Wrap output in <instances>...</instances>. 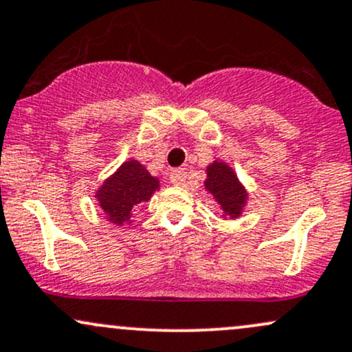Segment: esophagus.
<instances>
[{
	"instance_id": "1",
	"label": "esophagus",
	"mask_w": 352,
	"mask_h": 352,
	"mask_svg": "<svg viewBox=\"0 0 352 352\" xmlns=\"http://www.w3.org/2000/svg\"><path fill=\"white\" fill-rule=\"evenodd\" d=\"M169 177H171V183L175 186H183L186 183V177H188V171H186V168L173 169Z\"/></svg>"
}]
</instances>
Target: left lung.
I'll return each mask as SVG.
<instances>
[{
    "instance_id": "obj_1",
    "label": "left lung",
    "mask_w": 352,
    "mask_h": 352,
    "mask_svg": "<svg viewBox=\"0 0 352 352\" xmlns=\"http://www.w3.org/2000/svg\"><path fill=\"white\" fill-rule=\"evenodd\" d=\"M206 173H208V179L204 181L206 189L221 206L224 216L237 219L245 208L249 194L239 181L234 169L224 161H214L206 169Z\"/></svg>"
}]
</instances>
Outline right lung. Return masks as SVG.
Returning <instances> with one entry per match:
<instances>
[{
	"label": "right lung",
	"instance_id": "add662e5",
	"mask_svg": "<svg viewBox=\"0 0 352 352\" xmlns=\"http://www.w3.org/2000/svg\"><path fill=\"white\" fill-rule=\"evenodd\" d=\"M156 189H160L158 177L151 176L140 161L128 160L107 177L95 199L110 222L122 226L131 219L135 206L150 201Z\"/></svg>",
	"mask_w": 352,
	"mask_h": 352
}]
</instances>
